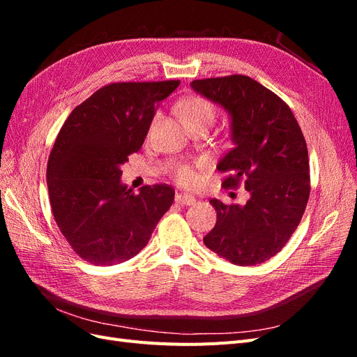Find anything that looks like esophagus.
<instances>
[{
    "label": "esophagus",
    "instance_id": "obj_1",
    "mask_svg": "<svg viewBox=\"0 0 357 357\" xmlns=\"http://www.w3.org/2000/svg\"><path fill=\"white\" fill-rule=\"evenodd\" d=\"M176 202L180 205H195L197 199L190 195H186V193H177Z\"/></svg>",
    "mask_w": 357,
    "mask_h": 357
}]
</instances>
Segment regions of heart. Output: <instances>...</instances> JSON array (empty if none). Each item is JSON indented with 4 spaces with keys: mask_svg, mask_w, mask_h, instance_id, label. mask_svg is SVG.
<instances>
[{
    "mask_svg": "<svg viewBox=\"0 0 357 357\" xmlns=\"http://www.w3.org/2000/svg\"><path fill=\"white\" fill-rule=\"evenodd\" d=\"M181 113L186 122H202L211 125L215 117V110L210 101L201 98V96H190L181 104ZM177 178L186 186H195L198 183V176L190 167L181 165L177 168Z\"/></svg>",
    "mask_w": 357,
    "mask_h": 357,
    "instance_id": "b5f03b06",
    "label": "heart"
}]
</instances>
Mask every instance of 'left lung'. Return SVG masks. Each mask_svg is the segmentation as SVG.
Here are the masks:
<instances>
[{"mask_svg": "<svg viewBox=\"0 0 357 357\" xmlns=\"http://www.w3.org/2000/svg\"><path fill=\"white\" fill-rule=\"evenodd\" d=\"M190 88L229 116L234 147L218 164L225 188L244 180L250 198L218 211L204 244L226 261L253 266L275 256L295 232L310 197L305 138L284 101L247 75L193 80Z\"/></svg>", "mask_w": 357, "mask_h": 357, "instance_id": "8db88e82", "label": "left lung"}]
</instances>
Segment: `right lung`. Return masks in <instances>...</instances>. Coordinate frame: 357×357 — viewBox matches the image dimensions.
<instances>
[{
    "mask_svg": "<svg viewBox=\"0 0 357 357\" xmlns=\"http://www.w3.org/2000/svg\"><path fill=\"white\" fill-rule=\"evenodd\" d=\"M178 80L113 83L75 107L47 162L50 207L73 250L93 265H116L146 247L174 201L167 185L135 193L121 167L139 150L159 102Z\"/></svg>",
    "mask_w": 357,
    "mask_h": 357,
    "instance_id": "1",
    "label": "right lung"
}]
</instances>
